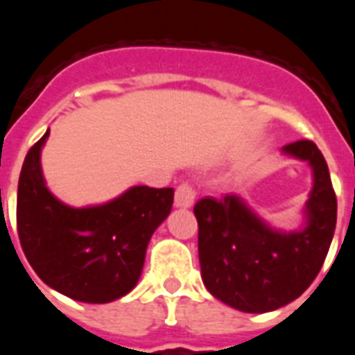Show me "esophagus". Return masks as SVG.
<instances>
[{
  "label": "esophagus",
  "instance_id": "esophagus-1",
  "mask_svg": "<svg viewBox=\"0 0 355 355\" xmlns=\"http://www.w3.org/2000/svg\"><path fill=\"white\" fill-rule=\"evenodd\" d=\"M193 200H196V192H193L192 187L188 184H181L178 190H175L174 196V206L175 208H192Z\"/></svg>",
  "mask_w": 355,
  "mask_h": 355
}]
</instances>
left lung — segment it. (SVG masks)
Returning a JSON list of instances; mask_svg holds the SVG:
<instances>
[{"label":"left lung","instance_id":"left-lung-1","mask_svg":"<svg viewBox=\"0 0 355 355\" xmlns=\"http://www.w3.org/2000/svg\"><path fill=\"white\" fill-rule=\"evenodd\" d=\"M281 153L311 168L300 227H275L240 196L208 197L193 208L202 283L238 311H275L299 299L318 275L336 229V196L324 155L309 140L284 146Z\"/></svg>","mask_w":355,"mask_h":355}]
</instances>
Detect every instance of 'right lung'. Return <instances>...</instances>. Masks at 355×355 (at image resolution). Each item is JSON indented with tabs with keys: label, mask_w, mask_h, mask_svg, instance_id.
<instances>
[{
	"label": "right lung",
	"mask_w": 355,
	"mask_h": 355,
	"mask_svg": "<svg viewBox=\"0 0 355 355\" xmlns=\"http://www.w3.org/2000/svg\"><path fill=\"white\" fill-rule=\"evenodd\" d=\"M49 130L28 150L17 187V231L28 263L69 299L106 304L130 293L146 250L172 209V188L130 187L101 205H65L48 188L42 149Z\"/></svg>",
	"instance_id": "right-lung-1"
}]
</instances>
